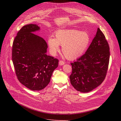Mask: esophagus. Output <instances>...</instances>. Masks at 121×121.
Returning <instances> with one entry per match:
<instances>
[{
    "mask_svg": "<svg viewBox=\"0 0 121 121\" xmlns=\"http://www.w3.org/2000/svg\"><path fill=\"white\" fill-rule=\"evenodd\" d=\"M59 64L60 66H62V65L65 64V62L62 60H60L59 62Z\"/></svg>",
    "mask_w": 121,
    "mask_h": 121,
    "instance_id": "1",
    "label": "esophagus"
}]
</instances>
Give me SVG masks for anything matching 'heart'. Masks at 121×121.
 Returning <instances> with one entry per match:
<instances>
[{
	"label": "heart",
	"mask_w": 121,
	"mask_h": 121,
	"mask_svg": "<svg viewBox=\"0 0 121 121\" xmlns=\"http://www.w3.org/2000/svg\"><path fill=\"white\" fill-rule=\"evenodd\" d=\"M90 37L85 32L77 30H62L56 32L55 38L49 37L48 43L50 52L56 55L59 52V46L66 58L73 60L78 58L88 47Z\"/></svg>",
	"instance_id": "b5f03b06"
}]
</instances>
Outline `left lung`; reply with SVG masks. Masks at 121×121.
Segmentation results:
<instances>
[{
	"mask_svg": "<svg viewBox=\"0 0 121 121\" xmlns=\"http://www.w3.org/2000/svg\"><path fill=\"white\" fill-rule=\"evenodd\" d=\"M109 57L108 43L98 28L85 53L71 64L69 78L73 86L78 91L87 93L100 85L106 77Z\"/></svg>",
	"mask_w": 121,
	"mask_h": 121,
	"instance_id": "obj_1",
	"label": "left lung"
}]
</instances>
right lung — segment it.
I'll return each mask as SVG.
<instances>
[{
    "mask_svg": "<svg viewBox=\"0 0 121 121\" xmlns=\"http://www.w3.org/2000/svg\"><path fill=\"white\" fill-rule=\"evenodd\" d=\"M40 29L36 24L24 25L17 32L12 47V61L17 78L33 91L41 90L48 84L59 62L47 54L46 42L33 33Z\"/></svg>",
    "mask_w": 121,
    "mask_h": 121,
    "instance_id": "right-lung-1",
    "label": "right lung"
}]
</instances>
